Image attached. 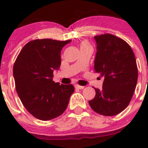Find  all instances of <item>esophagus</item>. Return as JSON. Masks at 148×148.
<instances>
[{"mask_svg":"<svg viewBox=\"0 0 148 148\" xmlns=\"http://www.w3.org/2000/svg\"><path fill=\"white\" fill-rule=\"evenodd\" d=\"M75 88H76V89H83L84 88V86H79V85H78V84H76L75 85Z\"/></svg>","mask_w":148,"mask_h":148,"instance_id":"obj_1","label":"esophagus"}]
</instances>
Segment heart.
Segmentation results:
<instances>
[{
    "label": "heart",
    "mask_w": 148,
    "mask_h": 148,
    "mask_svg": "<svg viewBox=\"0 0 148 148\" xmlns=\"http://www.w3.org/2000/svg\"><path fill=\"white\" fill-rule=\"evenodd\" d=\"M86 46H90L89 44H88L86 41H83L82 43L81 44V46H80V48H82V47H86Z\"/></svg>",
    "instance_id": "obj_1"
}]
</instances>
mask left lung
<instances>
[{
	"label": "left lung",
	"instance_id": "left-lung-1",
	"mask_svg": "<svg viewBox=\"0 0 148 148\" xmlns=\"http://www.w3.org/2000/svg\"><path fill=\"white\" fill-rule=\"evenodd\" d=\"M97 53L95 71L104 77L101 90L89 101L91 108L99 114L114 116L130 102L138 82V71L135 54L129 44L112 34L95 36Z\"/></svg>",
	"mask_w": 148,
	"mask_h": 148
}]
</instances>
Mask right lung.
<instances>
[{
    "label": "right lung",
    "instance_id": "1",
    "mask_svg": "<svg viewBox=\"0 0 148 148\" xmlns=\"http://www.w3.org/2000/svg\"><path fill=\"white\" fill-rule=\"evenodd\" d=\"M68 41L44 38L27 43L14 66L18 95L30 114L41 120H50L63 114L74 91L72 84L53 81V71L61 65V51Z\"/></svg>",
    "mask_w": 148,
    "mask_h": 148
}]
</instances>
